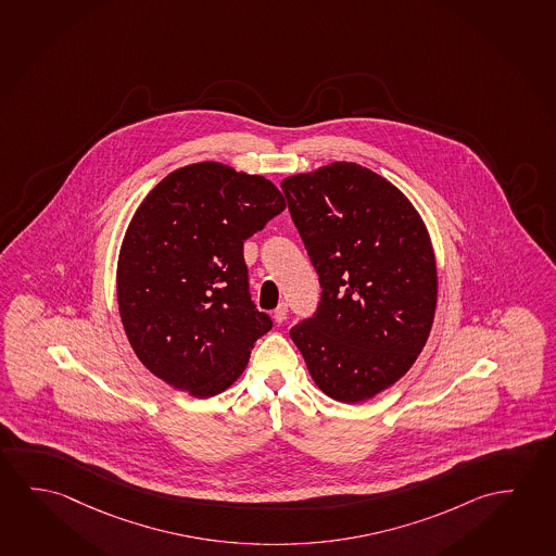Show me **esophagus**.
<instances>
[{"mask_svg": "<svg viewBox=\"0 0 556 556\" xmlns=\"http://www.w3.org/2000/svg\"><path fill=\"white\" fill-rule=\"evenodd\" d=\"M286 318H288V305L280 303L278 307L274 308V320H276L278 325H282Z\"/></svg>", "mask_w": 556, "mask_h": 556, "instance_id": "1", "label": "esophagus"}]
</instances>
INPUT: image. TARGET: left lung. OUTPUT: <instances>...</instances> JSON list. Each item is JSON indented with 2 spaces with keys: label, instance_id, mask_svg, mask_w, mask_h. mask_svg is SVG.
Segmentation results:
<instances>
[{
  "label": "left lung",
  "instance_id": "8db88e82",
  "mask_svg": "<svg viewBox=\"0 0 556 556\" xmlns=\"http://www.w3.org/2000/svg\"><path fill=\"white\" fill-rule=\"evenodd\" d=\"M282 191L323 288L291 340L327 396L369 400L406 375L431 332L427 228L400 189L355 162L286 177Z\"/></svg>",
  "mask_w": 556,
  "mask_h": 556
}]
</instances>
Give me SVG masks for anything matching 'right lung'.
<instances>
[{"instance_id":"right-lung-1","label":"right lung","mask_w":556,"mask_h":556,"mask_svg":"<svg viewBox=\"0 0 556 556\" xmlns=\"http://www.w3.org/2000/svg\"><path fill=\"white\" fill-rule=\"evenodd\" d=\"M286 208L273 181L218 162L172 172L135 212L117 261L129 344L194 397L224 392L273 328L249 291L243 241Z\"/></svg>"}]
</instances>
